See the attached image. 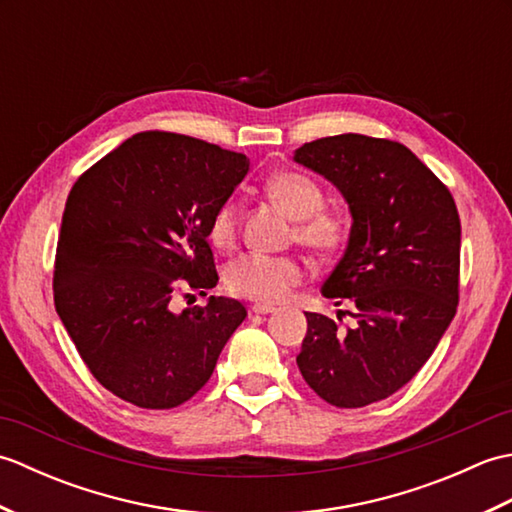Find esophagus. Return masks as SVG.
Listing matches in <instances>:
<instances>
[{
	"mask_svg": "<svg viewBox=\"0 0 512 512\" xmlns=\"http://www.w3.org/2000/svg\"><path fill=\"white\" fill-rule=\"evenodd\" d=\"M250 312H253V314H268V312H275V308L270 306V303H255V306H250Z\"/></svg>",
	"mask_w": 512,
	"mask_h": 512,
	"instance_id": "obj_1",
	"label": "esophagus"
}]
</instances>
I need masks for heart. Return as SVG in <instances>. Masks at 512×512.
Segmentation results:
<instances>
[{
	"mask_svg": "<svg viewBox=\"0 0 512 512\" xmlns=\"http://www.w3.org/2000/svg\"><path fill=\"white\" fill-rule=\"evenodd\" d=\"M266 191L281 209L297 220V237L317 255H334L350 237V217L341 209L323 206L321 184L301 171H284L266 182ZM239 202L226 198L209 222V237L215 246L231 248L237 239ZM303 266L295 257L246 253L233 259L224 270L226 290L235 297L275 303L301 284Z\"/></svg>",
	"mask_w": 512,
	"mask_h": 512,
	"instance_id": "obj_1",
	"label": "heart"
}]
</instances>
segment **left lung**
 Segmentation results:
<instances>
[{"label":"left lung","mask_w":512,"mask_h":512,"mask_svg":"<svg viewBox=\"0 0 512 512\" xmlns=\"http://www.w3.org/2000/svg\"><path fill=\"white\" fill-rule=\"evenodd\" d=\"M295 160L350 204V239L321 292L356 308L347 330L306 312L299 372L334 407L372 405L420 372L455 317L460 215L436 173L396 140L328 136Z\"/></svg>","instance_id":"8db88e82"}]
</instances>
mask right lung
<instances>
[{"mask_svg": "<svg viewBox=\"0 0 512 512\" xmlns=\"http://www.w3.org/2000/svg\"><path fill=\"white\" fill-rule=\"evenodd\" d=\"M244 154L140 132L103 156L65 202L54 308L92 376L125 402L171 409L211 378L246 319L235 299L176 310L217 286L209 222L248 173Z\"/></svg>", "mask_w": 512, "mask_h": 512, "instance_id": "add662e5", "label": "right lung"}]
</instances>
